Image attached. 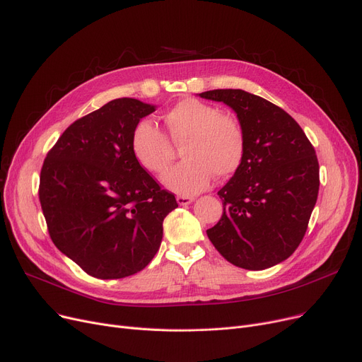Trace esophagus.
Instances as JSON below:
<instances>
[{"mask_svg":"<svg viewBox=\"0 0 362 362\" xmlns=\"http://www.w3.org/2000/svg\"><path fill=\"white\" fill-rule=\"evenodd\" d=\"M177 202H178L180 206H187V204H189V203H193L194 199H193V197H188V196H178V197H177Z\"/></svg>","mask_w":362,"mask_h":362,"instance_id":"esophagus-1","label":"esophagus"}]
</instances>
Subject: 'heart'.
Masks as SVG:
<instances>
[{"label": "heart", "instance_id": "heart-1", "mask_svg": "<svg viewBox=\"0 0 362 362\" xmlns=\"http://www.w3.org/2000/svg\"><path fill=\"white\" fill-rule=\"evenodd\" d=\"M168 134L181 146L184 162L162 178L163 184L182 196H193L209 187L211 175L228 178L244 156V133L237 118L221 114L214 105L199 99H182L163 115ZM136 160L152 174L165 173L174 159L168 137L151 121L141 119L132 134Z\"/></svg>", "mask_w": 362, "mask_h": 362}]
</instances>
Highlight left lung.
<instances>
[{"mask_svg": "<svg viewBox=\"0 0 362 362\" xmlns=\"http://www.w3.org/2000/svg\"><path fill=\"white\" fill-rule=\"evenodd\" d=\"M200 96L235 111L245 140L241 165L218 191L223 214L207 237L238 267L279 264L303 241L317 202L314 147L288 112L257 95L216 89Z\"/></svg>", "mask_w": 362, "mask_h": 362, "instance_id": "obj_1", "label": "left lung"}]
</instances>
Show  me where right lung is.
<instances>
[{
    "mask_svg": "<svg viewBox=\"0 0 362 362\" xmlns=\"http://www.w3.org/2000/svg\"><path fill=\"white\" fill-rule=\"evenodd\" d=\"M155 105L119 98L74 121L48 152L39 200L55 247L98 279L143 270L158 252L175 196L148 175L132 134Z\"/></svg>",
    "mask_w": 362,
    "mask_h": 362,
    "instance_id": "1",
    "label": "right lung"
}]
</instances>
